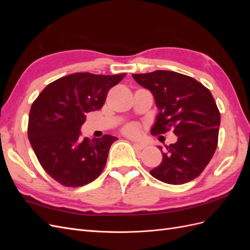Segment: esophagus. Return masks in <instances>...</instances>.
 <instances>
[{"mask_svg":"<svg viewBox=\"0 0 250 250\" xmlns=\"http://www.w3.org/2000/svg\"><path fill=\"white\" fill-rule=\"evenodd\" d=\"M132 145H133V147H134L135 149H138V150H142V149H144V148L146 147L145 144L138 143V142H133V143H132Z\"/></svg>","mask_w":250,"mask_h":250,"instance_id":"1","label":"esophagus"}]
</instances>
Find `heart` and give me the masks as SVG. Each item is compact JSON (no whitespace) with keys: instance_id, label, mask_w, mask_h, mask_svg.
I'll list each match as a JSON object with an SVG mask.
<instances>
[{"instance_id":"1","label":"heart","mask_w":250,"mask_h":250,"mask_svg":"<svg viewBox=\"0 0 250 250\" xmlns=\"http://www.w3.org/2000/svg\"><path fill=\"white\" fill-rule=\"evenodd\" d=\"M125 132H126L127 134L133 135V134L137 133V128H135L134 126H127V127L125 128Z\"/></svg>"}]
</instances>
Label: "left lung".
<instances>
[{"mask_svg": "<svg viewBox=\"0 0 250 250\" xmlns=\"http://www.w3.org/2000/svg\"><path fill=\"white\" fill-rule=\"evenodd\" d=\"M153 95L158 113L151 128L161 134L173 128L176 143L163 147V162L150 171L154 178L183 185L198 177L213 157L218 144L220 112L209 90L194 78L172 71L133 74Z\"/></svg>", "mask_w": 250, "mask_h": 250, "instance_id": "left-lung-1", "label": "left lung"}]
</instances>
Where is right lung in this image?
I'll return each instance as SVG.
<instances>
[{"label": "right lung", "instance_id": "1", "mask_svg": "<svg viewBox=\"0 0 250 250\" xmlns=\"http://www.w3.org/2000/svg\"><path fill=\"white\" fill-rule=\"evenodd\" d=\"M125 74L74 73L50 83L33 102L28 138L49 175L66 187L89 184L100 175L111 144L118 138H80L86 113L99 110L108 90Z\"/></svg>", "mask_w": 250, "mask_h": 250}]
</instances>
